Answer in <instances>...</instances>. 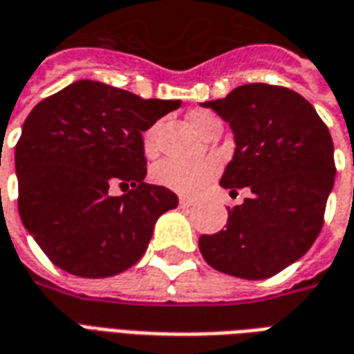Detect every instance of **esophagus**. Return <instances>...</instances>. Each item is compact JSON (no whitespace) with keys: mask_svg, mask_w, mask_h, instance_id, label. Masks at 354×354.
Wrapping results in <instances>:
<instances>
[{"mask_svg":"<svg viewBox=\"0 0 354 354\" xmlns=\"http://www.w3.org/2000/svg\"><path fill=\"white\" fill-rule=\"evenodd\" d=\"M193 203L189 199H185V197H180V208H189Z\"/></svg>","mask_w":354,"mask_h":354,"instance_id":"esophagus-1","label":"esophagus"}]
</instances>
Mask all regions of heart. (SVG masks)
<instances>
[{
    "label": "heart",
    "instance_id": "obj_1",
    "mask_svg": "<svg viewBox=\"0 0 354 354\" xmlns=\"http://www.w3.org/2000/svg\"><path fill=\"white\" fill-rule=\"evenodd\" d=\"M189 124L201 136H205L212 127L222 124L220 117L208 111V109H193L189 111ZM157 127H149L142 132V149L146 157H153L157 153V142H155ZM220 172V162L214 157L195 159V161H178V159H165L159 161L151 169V180L155 184L167 187L170 192L193 197L210 184Z\"/></svg>",
    "mask_w": 354,
    "mask_h": 354
}]
</instances>
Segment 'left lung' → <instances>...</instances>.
<instances>
[{
	"instance_id": "1",
	"label": "left lung",
	"mask_w": 354,
	"mask_h": 354,
	"mask_svg": "<svg viewBox=\"0 0 354 354\" xmlns=\"http://www.w3.org/2000/svg\"><path fill=\"white\" fill-rule=\"evenodd\" d=\"M203 106L235 134L220 184L252 195L227 208L225 230L201 235V254L222 273L269 279L299 260L322 230L335 176L330 131L301 94L277 85H241Z\"/></svg>"
}]
</instances>
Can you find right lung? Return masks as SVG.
Wrapping results in <instances>:
<instances>
[{"label":"right lung","instance_id":"1","mask_svg":"<svg viewBox=\"0 0 354 354\" xmlns=\"http://www.w3.org/2000/svg\"><path fill=\"white\" fill-rule=\"evenodd\" d=\"M180 104L81 80L30 111L15 147L19 214L55 266L100 279L144 256L178 197L144 182L142 132ZM111 185L124 195L111 198Z\"/></svg>","mask_w":354,"mask_h":354}]
</instances>
